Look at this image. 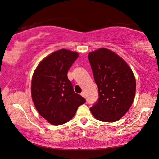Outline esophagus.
<instances>
[{
  "label": "esophagus",
  "instance_id": "esophagus-1",
  "mask_svg": "<svg viewBox=\"0 0 159 159\" xmlns=\"http://www.w3.org/2000/svg\"><path fill=\"white\" fill-rule=\"evenodd\" d=\"M80 95H81V96H83L84 98H85V93L84 92H82L81 94H80Z\"/></svg>",
  "mask_w": 159,
  "mask_h": 159
}]
</instances>
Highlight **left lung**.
<instances>
[{
  "mask_svg": "<svg viewBox=\"0 0 159 159\" xmlns=\"http://www.w3.org/2000/svg\"><path fill=\"white\" fill-rule=\"evenodd\" d=\"M88 57L99 93L90 112L102 122L118 121L134 99L137 85L132 70L122 57L106 48L90 52Z\"/></svg>",
  "mask_w": 159,
  "mask_h": 159,
  "instance_id": "left-lung-1",
  "label": "left lung"
}]
</instances>
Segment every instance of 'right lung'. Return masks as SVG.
<instances>
[{
	"label": "right lung",
	"instance_id": "right-lung-1",
	"mask_svg": "<svg viewBox=\"0 0 159 159\" xmlns=\"http://www.w3.org/2000/svg\"><path fill=\"white\" fill-rule=\"evenodd\" d=\"M79 53L61 49L37 65L32 79L31 95L39 114L52 125L65 124L74 117L85 100L74 91L68 70Z\"/></svg>",
	"mask_w": 159,
	"mask_h": 159
}]
</instances>
